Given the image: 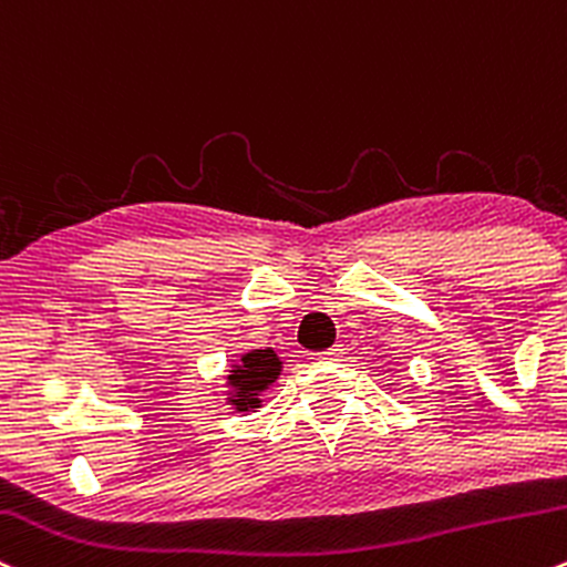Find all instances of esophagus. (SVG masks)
I'll return each instance as SVG.
<instances>
[{"label": "esophagus", "instance_id": "1", "mask_svg": "<svg viewBox=\"0 0 567 567\" xmlns=\"http://www.w3.org/2000/svg\"><path fill=\"white\" fill-rule=\"evenodd\" d=\"M341 354H344V350H341V347L336 344V347H331V350H326V352L317 354V358H320V360H339Z\"/></svg>", "mask_w": 567, "mask_h": 567}]
</instances>
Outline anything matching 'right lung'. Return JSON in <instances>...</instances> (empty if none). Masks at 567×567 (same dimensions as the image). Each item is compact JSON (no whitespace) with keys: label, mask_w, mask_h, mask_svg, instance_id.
I'll use <instances>...</instances> for the list:
<instances>
[{"label":"right lung","mask_w":567,"mask_h":567,"mask_svg":"<svg viewBox=\"0 0 567 567\" xmlns=\"http://www.w3.org/2000/svg\"><path fill=\"white\" fill-rule=\"evenodd\" d=\"M279 371H282V363H279L274 350L247 352L245 358H241V365H236L234 374L228 377L231 388L239 390L234 398L236 409L247 412V409L258 406V393L279 377Z\"/></svg>","instance_id":"add662e5"}]
</instances>
